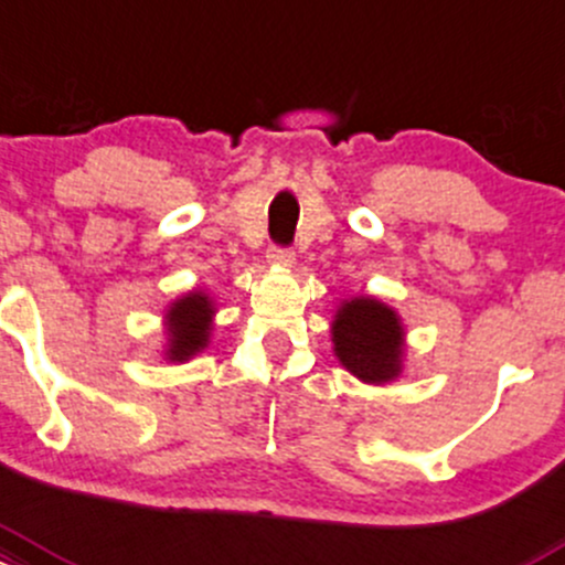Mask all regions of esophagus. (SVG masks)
I'll return each mask as SVG.
<instances>
[{
    "instance_id": "esophagus-1",
    "label": "esophagus",
    "mask_w": 565,
    "mask_h": 565,
    "mask_svg": "<svg viewBox=\"0 0 565 565\" xmlns=\"http://www.w3.org/2000/svg\"><path fill=\"white\" fill-rule=\"evenodd\" d=\"M268 259L273 265H292L295 263V252L289 246H270Z\"/></svg>"
}]
</instances>
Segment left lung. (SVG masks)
<instances>
[{
	"mask_svg": "<svg viewBox=\"0 0 565 565\" xmlns=\"http://www.w3.org/2000/svg\"><path fill=\"white\" fill-rule=\"evenodd\" d=\"M334 353L343 367L367 383L399 375L402 327L396 313L370 297L343 302L332 324Z\"/></svg>",
	"mask_w": 565,
	"mask_h": 565,
	"instance_id": "left-lung-1",
	"label": "left lung"
}]
</instances>
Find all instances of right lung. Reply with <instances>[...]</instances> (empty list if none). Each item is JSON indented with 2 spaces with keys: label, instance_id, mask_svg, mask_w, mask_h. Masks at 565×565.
Instances as JSON below:
<instances>
[{
  "label": "right lung",
  "instance_id": "1",
  "mask_svg": "<svg viewBox=\"0 0 565 565\" xmlns=\"http://www.w3.org/2000/svg\"><path fill=\"white\" fill-rule=\"evenodd\" d=\"M212 300L206 295L195 292L182 297L171 306L169 324H171V349L166 356L171 362H184L192 353H198L209 343L212 332Z\"/></svg>",
  "mask_w": 565,
  "mask_h": 565
}]
</instances>
